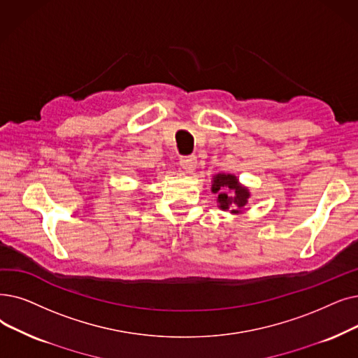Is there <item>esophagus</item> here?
Listing matches in <instances>:
<instances>
[{"label":"esophagus","instance_id":"34e87169","mask_svg":"<svg viewBox=\"0 0 358 358\" xmlns=\"http://www.w3.org/2000/svg\"><path fill=\"white\" fill-rule=\"evenodd\" d=\"M197 164V158L194 155H187V157H181L180 158V165L184 171H187V173H192V171L196 168Z\"/></svg>","mask_w":358,"mask_h":358}]
</instances>
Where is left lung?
<instances>
[{
    "label": "left lung",
    "instance_id": "8db88e82",
    "mask_svg": "<svg viewBox=\"0 0 358 358\" xmlns=\"http://www.w3.org/2000/svg\"><path fill=\"white\" fill-rule=\"evenodd\" d=\"M212 192L217 194V201L222 210L238 213L247 205L250 193L238 184L237 178L229 174H216L212 182Z\"/></svg>",
    "mask_w": 358,
    "mask_h": 358
}]
</instances>
